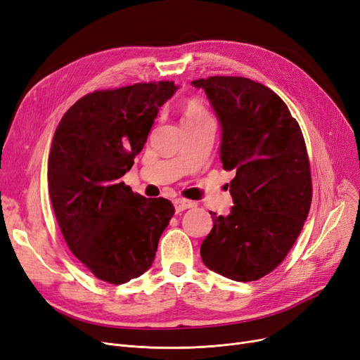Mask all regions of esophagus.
Wrapping results in <instances>:
<instances>
[{"mask_svg":"<svg viewBox=\"0 0 360 360\" xmlns=\"http://www.w3.org/2000/svg\"><path fill=\"white\" fill-rule=\"evenodd\" d=\"M195 207V202L192 200H187V199H176L174 200V208L177 212H181L184 210H189Z\"/></svg>","mask_w":360,"mask_h":360,"instance_id":"esophagus-1","label":"esophagus"}]
</instances>
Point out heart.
Here are the masks:
<instances>
[{"mask_svg": "<svg viewBox=\"0 0 360 360\" xmlns=\"http://www.w3.org/2000/svg\"><path fill=\"white\" fill-rule=\"evenodd\" d=\"M207 115H208V112L202 107V104H199V102H196V101H192L186 105L183 120H196V118H202Z\"/></svg>", "mask_w": 360, "mask_h": 360, "instance_id": "obj_1", "label": "heart"}]
</instances>
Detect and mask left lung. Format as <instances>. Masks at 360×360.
Segmentation results:
<instances>
[{"instance_id":"1","label":"left lung","mask_w":360,"mask_h":360,"mask_svg":"<svg viewBox=\"0 0 360 360\" xmlns=\"http://www.w3.org/2000/svg\"><path fill=\"white\" fill-rule=\"evenodd\" d=\"M207 94L221 126L219 160L236 171L234 207L212 215L200 246L203 264L234 281L259 280L295 245L312 202L311 167L296 118L284 101L246 77L193 80Z\"/></svg>"}]
</instances>
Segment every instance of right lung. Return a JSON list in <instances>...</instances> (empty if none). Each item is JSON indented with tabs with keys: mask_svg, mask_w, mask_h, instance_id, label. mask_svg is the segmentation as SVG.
Returning a JSON list of instances; mask_svg holds the SVG:
<instances>
[{
	"mask_svg": "<svg viewBox=\"0 0 360 360\" xmlns=\"http://www.w3.org/2000/svg\"><path fill=\"white\" fill-rule=\"evenodd\" d=\"M174 82L134 83L80 98L63 115L48 158V189L64 240L94 276L123 284L146 272L174 207L120 181L146 143Z\"/></svg>",
	"mask_w": 360,
	"mask_h": 360,
	"instance_id": "obj_1",
	"label": "right lung"
}]
</instances>
